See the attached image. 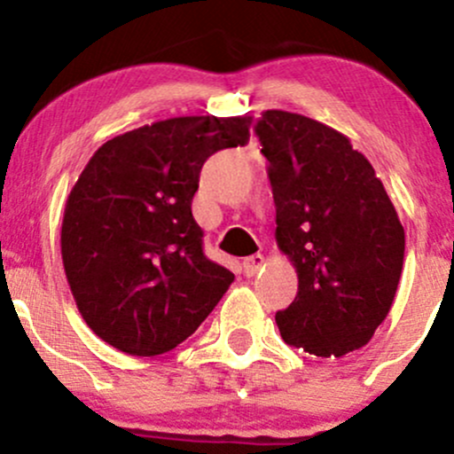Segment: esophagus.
Instances as JSON below:
<instances>
[{
    "label": "esophagus",
    "instance_id": "1",
    "mask_svg": "<svg viewBox=\"0 0 454 454\" xmlns=\"http://www.w3.org/2000/svg\"><path fill=\"white\" fill-rule=\"evenodd\" d=\"M262 264H264L262 254H254V256H249V258L243 260V273L247 275V278H254V275L258 273Z\"/></svg>",
    "mask_w": 454,
    "mask_h": 454
}]
</instances>
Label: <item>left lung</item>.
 <instances>
[{
    "instance_id": "obj_1",
    "label": "left lung",
    "mask_w": 454,
    "mask_h": 454,
    "mask_svg": "<svg viewBox=\"0 0 454 454\" xmlns=\"http://www.w3.org/2000/svg\"><path fill=\"white\" fill-rule=\"evenodd\" d=\"M254 132L267 158L281 252L299 293L275 314L288 346L343 356L373 337L393 305L405 232L369 160L337 129L264 111Z\"/></svg>"
}]
</instances>
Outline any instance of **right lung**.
I'll return each mask as SVG.
<instances>
[{"instance_id":"right-lung-1","label":"right lung","mask_w":454,"mask_h":454,"mask_svg":"<svg viewBox=\"0 0 454 454\" xmlns=\"http://www.w3.org/2000/svg\"><path fill=\"white\" fill-rule=\"evenodd\" d=\"M252 117H175L114 137L67 196L61 258L82 320L132 356L185 341L234 275L192 215L202 164L249 140Z\"/></svg>"}]
</instances>
